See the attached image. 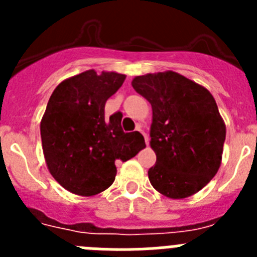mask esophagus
I'll use <instances>...</instances> for the list:
<instances>
[{"label": "esophagus", "instance_id": "obj_1", "mask_svg": "<svg viewBox=\"0 0 257 257\" xmlns=\"http://www.w3.org/2000/svg\"><path fill=\"white\" fill-rule=\"evenodd\" d=\"M136 130L138 131H140V133L143 134V135H144V139H145V143H147V145H148V142H149V138H148V134L145 133L144 130H143L142 128V124H138V127H136Z\"/></svg>", "mask_w": 257, "mask_h": 257}]
</instances>
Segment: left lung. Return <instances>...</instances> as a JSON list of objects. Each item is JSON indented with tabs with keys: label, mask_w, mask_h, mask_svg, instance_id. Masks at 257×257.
<instances>
[{
	"label": "left lung",
	"mask_w": 257,
	"mask_h": 257,
	"mask_svg": "<svg viewBox=\"0 0 257 257\" xmlns=\"http://www.w3.org/2000/svg\"><path fill=\"white\" fill-rule=\"evenodd\" d=\"M152 105L151 148L157 156L148 171L157 192L183 199L205 188L221 165L226 127L207 88L166 70L131 82Z\"/></svg>",
	"instance_id": "left-lung-1"
}]
</instances>
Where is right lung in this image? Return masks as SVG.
Wrapping results in <instances>:
<instances>
[{"label": "right lung", "mask_w": 257, "mask_h": 257, "mask_svg": "<svg viewBox=\"0 0 257 257\" xmlns=\"http://www.w3.org/2000/svg\"><path fill=\"white\" fill-rule=\"evenodd\" d=\"M124 78L90 69L64 79L50 96L40 126L42 151L50 174L68 192H104L115 179V161L126 162L145 147L140 133H123L121 117L104 115Z\"/></svg>", "instance_id": "obj_1"}]
</instances>
